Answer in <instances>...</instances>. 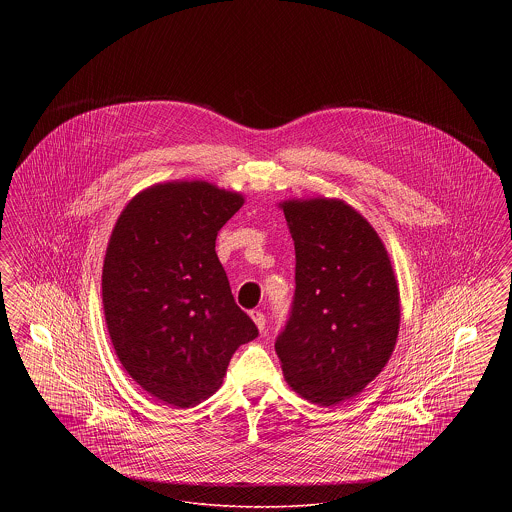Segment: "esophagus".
Instances as JSON below:
<instances>
[{"instance_id":"1","label":"esophagus","mask_w":512,"mask_h":512,"mask_svg":"<svg viewBox=\"0 0 512 512\" xmlns=\"http://www.w3.org/2000/svg\"><path fill=\"white\" fill-rule=\"evenodd\" d=\"M249 315L253 318L255 326L259 328V332H265V324H267V317H265V313H263V311H251Z\"/></svg>"}]
</instances>
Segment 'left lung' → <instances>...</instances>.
Segmentation results:
<instances>
[{
    "label": "left lung",
    "instance_id": "8db88e82",
    "mask_svg": "<svg viewBox=\"0 0 512 512\" xmlns=\"http://www.w3.org/2000/svg\"><path fill=\"white\" fill-rule=\"evenodd\" d=\"M295 245V293L276 353L293 391L332 407L365 390L399 334V288L376 230L340 199L280 203Z\"/></svg>",
    "mask_w": 512,
    "mask_h": 512
}]
</instances>
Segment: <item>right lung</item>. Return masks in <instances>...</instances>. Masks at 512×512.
Segmentation results:
<instances>
[{"label":"right lung","instance_id":"1","mask_svg":"<svg viewBox=\"0 0 512 512\" xmlns=\"http://www.w3.org/2000/svg\"><path fill=\"white\" fill-rule=\"evenodd\" d=\"M242 205V195L201 180L157 184L124 207L107 245L101 295L115 353L172 407L219 390L234 351L259 336L215 251Z\"/></svg>","mask_w":512,"mask_h":512}]
</instances>
